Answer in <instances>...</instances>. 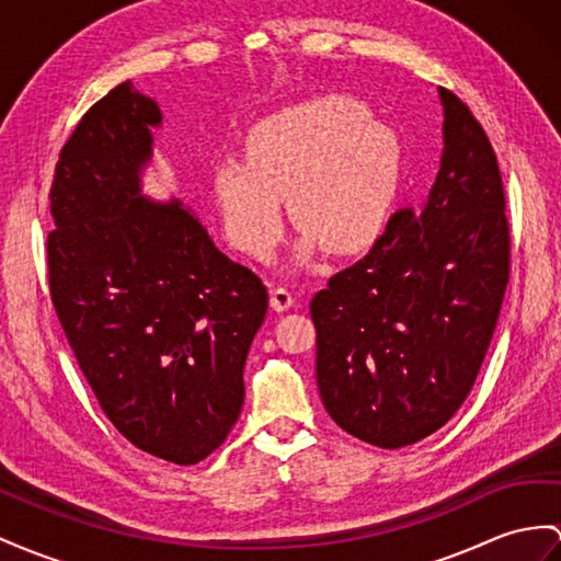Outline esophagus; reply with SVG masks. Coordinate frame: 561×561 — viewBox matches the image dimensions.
Instances as JSON below:
<instances>
[{
    "instance_id": "obj_1",
    "label": "esophagus",
    "mask_w": 561,
    "mask_h": 561,
    "mask_svg": "<svg viewBox=\"0 0 561 561\" xmlns=\"http://www.w3.org/2000/svg\"><path fill=\"white\" fill-rule=\"evenodd\" d=\"M270 306L277 312L289 310L294 306V294L289 289H284V286H275V289L270 291Z\"/></svg>"
}]
</instances>
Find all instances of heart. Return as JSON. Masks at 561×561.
Returning a JSON list of instances; mask_svg holds the SVG:
<instances>
[{
  "label": "heart",
  "instance_id": "b5f03b06",
  "mask_svg": "<svg viewBox=\"0 0 561 561\" xmlns=\"http://www.w3.org/2000/svg\"><path fill=\"white\" fill-rule=\"evenodd\" d=\"M400 147L389 127L346 99H314L257 123L247 161L213 170V196L227 239L267 257L282 237V198L300 227L294 263L320 247L351 253L379 232L398 182Z\"/></svg>",
  "mask_w": 561,
  "mask_h": 561
}]
</instances>
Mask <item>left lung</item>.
I'll return each instance as SVG.
<instances>
[{
  "instance_id": "8db88e82",
  "label": "left lung",
  "mask_w": 561,
  "mask_h": 561,
  "mask_svg": "<svg viewBox=\"0 0 561 561\" xmlns=\"http://www.w3.org/2000/svg\"><path fill=\"white\" fill-rule=\"evenodd\" d=\"M438 96L443 156L424 204L396 213L310 304L329 417L389 450L434 434L465 403L510 279L495 151L467 104Z\"/></svg>"
}]
</instances>
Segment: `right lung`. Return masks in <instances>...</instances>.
I'll return each instance as SVG.
<instances>
[{"mask_svg":"<svg viewBox=\"0 0 561 561\" xmlns=\"http://www.w3.org/2000/svg\"><path fill=\"white\" fill-rule=\"evenodd\" d=\"M161 123L130 80L84 113L49 192V289L113 426L144 453L196 465L239 420L267 289L182 201L141 194Z\"/></svg>","mask_w":561,"mask_h":561,"instance_id":"add662e5","label":"right lung"}]
</instances>
